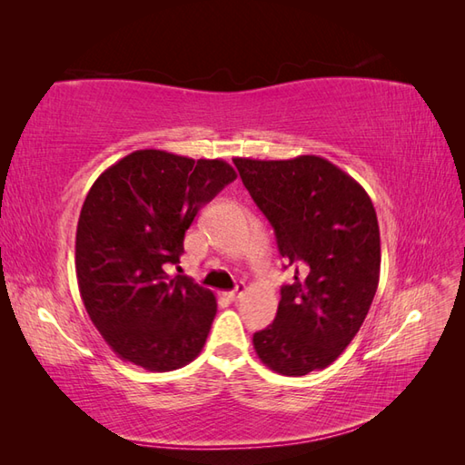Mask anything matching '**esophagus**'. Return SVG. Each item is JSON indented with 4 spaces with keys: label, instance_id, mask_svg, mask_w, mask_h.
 Segmentation results:
<instances>
[{
    "label": "esophagus",
    "instance_id": "obj_1",
    "mask_svg": "<svg viewBox=\"0 0 465 465\" xmlns=\"http://www.w3.org/2000/svg\"><path fill=\"white\" fill-rule=\"evenodd\" d=\"M243 290H245V285H243V283H238L232 292H225V298H227V300H232V302L240 300V298H242V293H243Z\"/></svg>",
    "mask_w": 465,
    "mask_h": 465
}]
</instances>
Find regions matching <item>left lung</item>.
<instances>
[{"label":"left lung","mask_w":465,"mask_h":465,"mask_svg":"<svg viewBox=\"0 0 465 465\" xmlns=\"http://www.w3.org/2000/svg\"><path fill=\"white\" fill-rule=\"evenodd\" d=\"M233 163L282 258L298 263L273 323L253 333L255 353L293 378L328 368L360 331L378 290L381 245L370 195L320 155Z\"/></svg>","instance_id":"obj_1"}]
</instances>
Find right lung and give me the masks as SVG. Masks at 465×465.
I'll list each match as a JSON object with an SVG mask.
<instances>
[{
	"label": "right lung",
	"instance_id": "obj_1",
	"mask_svg": "<svg viewBox=\"0 0 465 465\" xmlns=\"http://www.w3.org/2000/svg\"><path fill=\"white\" fill-rule=\"evenodd\" d=\"M238 173L223 160L137 150L94 182L75 233V275L90 320L117 358L150 371L183 368L200 355L215 295L180 263L200 207Z\"/></svg>",
	"mask_w": 465,
	"mask_h": 465
}]
</instances>
